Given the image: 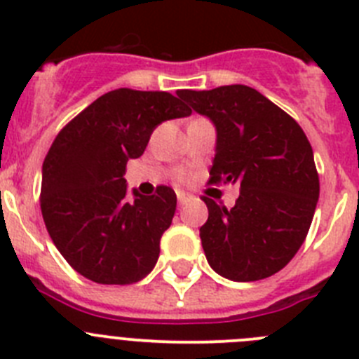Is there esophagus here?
Here are the masks:
<instances>
[{
  "label": "esophagus",
  "mask_w": 359,
  "mask_h": 359,
  "mask_svg": "<svg viewBox=\"0 0 359 359\" xmlns=\"http://www.w3.org/2000/svg\"><path fill=\"white\" fill-rule=\"evenodd\" d=\"M176 196H177V203H180V205H183V203L187 201V194L185 192H182V190H177Z\"/></svg>",
  "instance_id": "34e87169"
}]
</instances>
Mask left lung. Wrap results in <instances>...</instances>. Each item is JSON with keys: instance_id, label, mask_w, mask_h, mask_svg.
I'll return each mask as SVG.
<instances>
[{"instance_id": "obj_1", "label": "left lung", "mask_w": 359, "mask_h": 359, "mask_svg": "<svg viewBox=\"0 0 359 359\" xmlns=\"http://www.w3.org/2000/svg\"><path fill=\"white\" fill-rule=\"evenodd\" d=\"M177 95L217 131L208 183L241 185L230 210L203 196L208 219L199 237L208 264L236 282L271 277L302 246L318 203V172L306 133L248 86Z\"/></svg>"}]
</instances>
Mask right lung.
I'll use <instances>...</instances> for the list:
<instances>
[{
  "instance_id": "right-lung-1",
  "label": "right lung",
  "mask_w": 359,
  "mask_h": 359,
  "mask_svg": "<svg viewBox=\"0 0 359 359\" xmlns=\"http://www.w3.org/2000/svg\"><path fill=\"white\" fill-rule=\"evenodd\" d=\"M192 113L167 91H109L55 136L43 163L41 212L68 264L97 284H135L160 255V239L176 212V194L128 199L126 165L140 158L165 120Z\"/></svg>"
}]
</instances>
